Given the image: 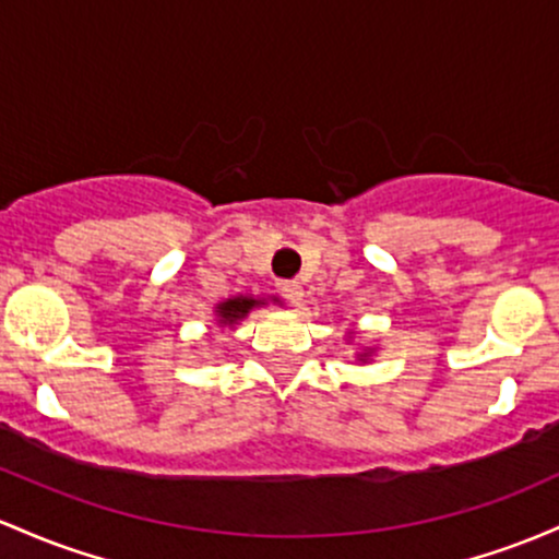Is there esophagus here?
I'll use <instances>...</instances> for the list:
<instances>
[{"label": "esophagus", "mask_w": 559, "mask_h": 559, "mask_svg": "<svg viewBox=\"0 0 559 559\" xmlns=\"http://www.w3.org/2000/svg\"><path fill=\"white\" fill-rule=\"evenodd\" d=\"M281 294H284V297L289 299L292 305H299V302H302V297H305V289H302V284H299V281H284V284H281Z\"/></svg>", "instance_id": "obj_1"}]
</instances>
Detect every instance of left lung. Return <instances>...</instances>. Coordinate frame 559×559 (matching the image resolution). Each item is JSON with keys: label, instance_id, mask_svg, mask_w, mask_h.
Masks as SVG:
<instances>
[{"label": "left lung", "instance_id": "obj_1", "mask_svg": "<svg viewBox=\"0 0 559 559\" xmlns=\"http://www.w3.org/2000/svg\"><path fill=\"white\" fill-rule=\"evenodd\" d=\"M347 336H349V340H353V331H347ZM371 355H373V347H366L364 353H358V360H360V364H369Z\"/></svg>", "mask_w": 559, "mask_h": 559}]
</instances>
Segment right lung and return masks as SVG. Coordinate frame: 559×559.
Masks as SVG:
<instances>
[{
    "label": "right lung",
    "instance_id": "right-lung-1",
    "mask_svg": "<svg viewBox=\"0 0 559 559\" xmlns=\"http://www.w3.org/2000/svg\"><path fill=\"white\" fill-rule=\"evenodd\" d=\"M270 302H278V297H270ZM267 305L265 297H247V294H236V297L223 299V302L214 305V316H217V326H238L243 318L249 316L254 308H262Z\"/></svg>",
    "mask_w": 559,
    "mask_h": 559
}]
</instances>
